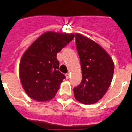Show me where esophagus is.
Masks as SVG:
<instances>
[{
	"label": "esophagus",
	"mask_w": 132,
	"mask_h": 132,
	"mask_svg": "<svg viewBox=\"0 0 132 132\" xmlns=\"http://www.w3.org/2000/svg\"><path fill=\"white\" fill-rule=\"evenodd\" d=\"M69 76H70V75H69V73H66V74H65V77H66V79H68L69 78Z\"/></svg>",
	"instance_id": "34e87169"
}]
</instances>
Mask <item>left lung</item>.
Segmentation results:
<instances>
[{"mask_svg":"<svg viewBox=\"0 0 132 132\" xmlns=\"http://www.w3.org/2000/svg\"><path fill=\"white\" fill-rule=\"evenodd\" d=\"M75 43L80 58L82 80L73 88L77 101L92 104L102 98L111 84L114 70L112 59L94 41L75 34Z\"/></svg>","mask_w":132,"mask_h":132,"instance_id":"1","label":"left lung"}]
</instances>
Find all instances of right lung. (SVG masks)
<instances>
[{"mask_svg": "<svg viewBox=\"0 0 132 132\" xmlns=\"http://www.w3.org/2000/svg\"><path fill=\"white\" fill-rule=\"evenodd\" d=\"M74 34L47 31L25 52L20 63L21 83L31 98L47 101L53 98L65 75L59 71L57 53L71 42Z\"/></svg>", "mask_w": 132, "mask_h": 132, "instance_id": "add662e5", "label": "right lung"}]
</instances>
